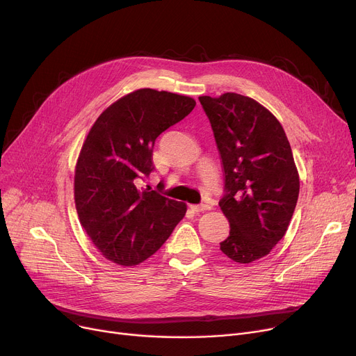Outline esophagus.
<instances>
[{"label": "esophagus", "mask_w": 356, "mask_h": 356, "mask_svg": "<svg viewBox=\"0 0 356 356\" xmlns=\"http://www.w3.org/2000/svg\"><path fill=\"white\" fill-rule=\"evenodd\" d=\"M191 209H192L195 213H199V212L209 211L211 207H209V204H191Z\"/></svg>", "instance_id": "esophagus-1"}]
</instances>
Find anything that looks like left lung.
<instances>
[{
	"label": "left lung",
	"mask_w": 356,
	"mask_h": 356,
	"mask_svg": "<svg viewBox=\"0 0 356 356\" xmlns=\"http://www.w3.org/2000/svg\"><path fill=\"white\" fill-rule=\"evenodd\" d=\"M199 101L225 176L219 207L231 229L220 251L250 264L268 255L290 225L300 191L291 147L280 121L250 97L227 92Z\"/></svg>",
	"instance_id": "obj_1"
}]
</instances>
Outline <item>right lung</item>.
Here are the masks:
<instances>
[{"label":"right lung","mask_w":356,"mask_h":356,"mask_svg":"<svg viewBox=\"0 0 356 356\" xmlns=\"http://www.w3.org/2000/svg\"><path fill=\"white\" fill-rule=\"evenodd\" d=\"M195 105L191 97L143 88L111 104L90 127L74 167V204L92 244L112 263H143L188 211L136 183L153 170L157 137Z\"/></svg>","instance_id":"obj_1"}]
</instances>
